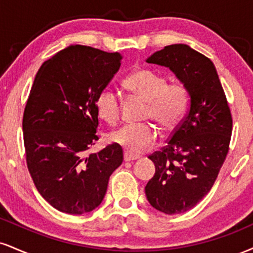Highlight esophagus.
Segmentation results:
<instances>
[{"instance_id": "34e87169", "label": "esophagus", "mask_w": 253, "mask_h": 253, "mask_svg": "<svg viewBox=\"0 0 253 253\" xmlns=\"http://www.w3.org/2000/svg\"><path fill=\"white\" fill-rule=\"evenodd\" d=\"M124 158H125V161H132V160H136V159H138L139 156H138V154L129 153V152H125Z\"/></svg>"}]
</instances>
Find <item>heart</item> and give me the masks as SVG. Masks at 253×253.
<instances>
[{
	"label": "heart",
	"instance_id": "obj_1",
	"mask_svg": "<svg viewBox=\"0 0 253 253\" xmlns=\"http://www.w3.org/2000/svg\"><path fill=\"white\" fill-rule=\"evenodd\" d=\"M125 86L140 99L147 101L145 119L156 121L165 132H172L180 123L187 108L188 92L181 82L167 84L165 75L150 68H139L125 79ZM100 118L117 124L121 115V97L111 87L103 88L96 97ZM159 132L150 123L125 125L111 133L109 139L132 153L144 152L154 145Z\"/></svg>",
	"mask_w": 253,
	"mask_h": 253
}]
</instances>
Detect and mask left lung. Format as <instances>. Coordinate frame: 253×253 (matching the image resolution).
I'll return each instance as SVG.
<instances>
[{
  "instance_id": "8db88e82",
  "label": "left lung",
  "mask_w": 253,
  "mask_h": 253,
  "mask_svg": "<svg viewBox=\"0 0 253 253\" xmlns=\"http://www.w3.org/2000/svg\"><path fill=\"white\" fill-rule=\"evenodd\" d=\"M169 67L191 97L186 117L160 151L148 158L156 173L145 193L158 211L193 209L213 186L229 153L232 115L212 61L187 44L166 45L147 60Z\"/></svg>"
}]
</instances>
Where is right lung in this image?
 I'll return each mask as SVG.
<instances>
[{"mask_svg":"<svg viewBox=\"0 0 253 253\" xmlns=\"http://www.w3.org/2000/svg\"><path fill=\"white\" fill-rule=\"evenodd\" d=\"M120 60L119 53L69 45L41 66L30 89L22 121L27 167L40 194L65 213L96 209L123 164L118 144L87 153L99 140L96 97Z\"/></svg>","mask_w":253,"mask_h":253,"instance_id":"right-lung-1","label":"right lung"}]
</instances>
